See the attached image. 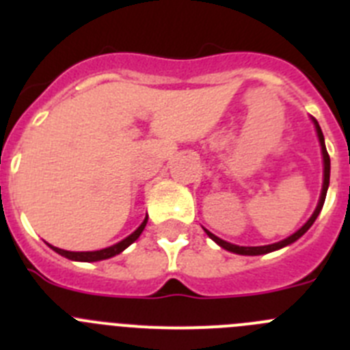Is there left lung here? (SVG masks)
Wrapping results in <instances>:
<instances>
[{
    "mask_svg": "<svg viewBox=\"0 0 350 350\" xmlns=\"http://www.w3.org/2000/svg\"><path fill=\"white\" fill-rule=\"evenodd\" d=\"M314 120L315 124V131H317V137H319V144H321V150H323V161H324V180H323V191H321V198H319V203H317V208L314 210V213H312V217L308 219L305 224L299 228L296 233H293L291 237H287L286 240H280V242L277 243H271V245H261V247H240V245H234V243H230L226 242V240H221L219 237H215L213 233H210V231H206V234H208L210 238H212L213 242L217 243V245H221L222 249L230 250V252H234V254H242V256H259V254H268V252H273V250H279L282 249V247L286 245H291L293 242H296L299 237H303V234L307 233L308 228H310L312 224H314V221L317 219V215L321 213V210H323V205H324V200H326V193H327V185H329V156H327V150H326V145H324V137H323V131H321V126L317 124V120Z\"/></svg>",
    "mask_w": 350,
    "mask_h": 350,
    "instance_id": "left-lung-1",
    "label": "left lung"
}]
</instances>
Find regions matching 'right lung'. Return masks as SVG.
Here are the masks:
<instances>
[{
  "label": "right lung",
  "instance_id": "right-lung-1",
  "mask_svg": "<svg viewBox=\"0 0 350 350\" xmlns=\"http://www.w3.org/2000/svg\"><path fill=\"white\" fill-rule=\"evenodd\" d=\"M145 224H147V217H145V221L138 226L137 231H133V233L129 234V237H126L122 242L116 243V245H112V247H107V249L92 250V252H70V250H64V249H59V247H52V245H51V249H54L57 254L64 256V258L71 259V261H85V262L101 261V259L113 258V256L120 254V252H122L124 249H128V247L131 245V243L135 242L138 237H140L142 231L145 230Z\"/></svg>",
  "mask_w": 350,
  "mask_h": 350
}]
</instances>
